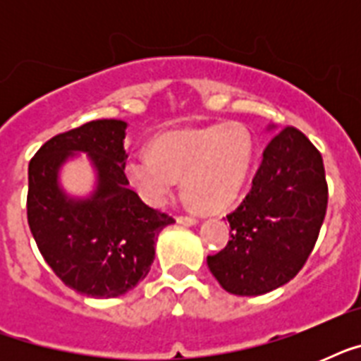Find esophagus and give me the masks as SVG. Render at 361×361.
<instances>
[{
	"label": "esophagus",
	"mask_w": 361,
	"mask_h": 361,
	"mask_svg": "<svg viewBox=\"0 0 361 361\" xmlns=\"http://www.w3.org/2000/svg\"><path fill=\"white\" fill-rule=\"evenodd\" d=\"M176 221H178L180 225H197L198 217H192V215H180Z\"/></svg>",
	"instance_id": "1"
}]
</instances>
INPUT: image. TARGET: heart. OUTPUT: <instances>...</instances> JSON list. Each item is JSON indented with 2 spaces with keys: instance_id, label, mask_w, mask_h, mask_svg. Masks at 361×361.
I'll return each mask as SVG.
<instances>
[{
  "instance_id": "heart-1",
  "label": "heart",
  "mask_w": 361,
  "mask_h": 361,
  "mask_svg": "<svg viewBox=\"0 0 361 361\" xmlns=\"http://www.w3.org/2000/svg\"><path fill=\"white\" fill-rule=\"evenodd\" d=\"M255 144L241 125H214L155 138L152 153L136 152L123 164L133 191L152 208L169 202L178 178L187 202L217 212L241 195L252 170Z\"/></svg>"
}]
</instances>
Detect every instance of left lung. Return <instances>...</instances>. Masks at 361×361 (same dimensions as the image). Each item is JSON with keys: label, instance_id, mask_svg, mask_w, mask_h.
Wrapping results in <instances>:
<instances>
[{"label": "left lung", "instance_id": "left-lung-1", "mask_svg": "<svg viewBox=\"0 0 361 361\" xmlns=\"http://www.w3.org/2000/svg\"><path fill=\"white\" fill-rule=\"evenodd\" d=\"M326 206L322 155L302 130L285 127L264 149L251 191L226 215L231 240L209 255V271L236 296L279 288L296 277L313 251Z\"/></svg>", "mask_w": 361, "mask_h": 361}]
</instances>
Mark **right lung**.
Listing matches in <instances>:
<instances>
[{
  "label": "right lung",
  "instance_id": "add662e5",
  "mask_svg": "<svg viewBox=\"0 0 361 361\" xmlns=\"http://www.w3.org/2000/svg\"><path fill=\"white\" fill-rule=\"evenodd\" d=\"M125 129L121 120H97L56 135L27 169V223L37 247L65 285L90 298L135 288L152 268L159 232L174 223L129 189ZM76 152H86L98 174L86 199L59 185V170Z\"/></svg>",
  "mask_w": 361,
  "mask_h": 361
}]
</instances>
